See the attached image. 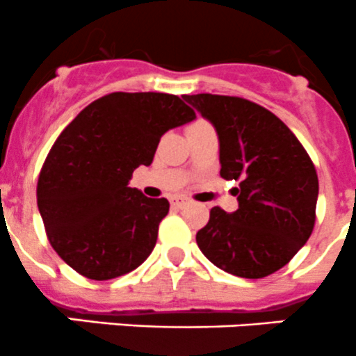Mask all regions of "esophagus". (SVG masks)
Segmentation results:
<instances>
[{"mask_svg":"<svg viewBox=\"0 0 356 356\" xmlns=\"http://www.w3.org/2000/svg\"><path fill=\"white\" fill-rule=\"evenodd\" d=\"M171 204H173L175 207H179V209H181V207H185L186 204H188V199H185V197H177V199L171 200Z\"/></svg>","mask_w":356,"mask_h":356,"instance_id":"1","label":"esophagus"}]
</instances>
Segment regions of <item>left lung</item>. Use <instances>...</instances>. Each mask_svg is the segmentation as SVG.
I'll return each mask as SVG.
<instances>
[{"label":"left lung","mask_w":356,"mask_h":356,"mask_svg":"<svg viewBox=\"0 0 356 356\" xmlns=\"http://www.w3.org/2000/svg\"><path fill=\"white\" fill-rule=\"evenodd\" d=\"M220 138L221 178L235 179L238 209L214 206L197 232L213 265L242 279H263L306 244L316 220L318 177L308 152L273 112L227 95H183Z\"/></svg>","instance_id":"1"}]
</instances>
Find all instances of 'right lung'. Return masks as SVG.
Returning <instances> with one entry per match:
<instances>
[{
  "instance_id": "1",
  "label": "right lung",
  "mask_w": 356,
  "mask_h": 356,
  "mask_svg": "<svg viewBox=\"0 0 356 356\" xmlns=\"http://www.w3.org/2000/svg\"><path fill=\"white\" fill-rule=\"evenodd\" d=\"M193 118L177 95L115 91L60 133L41 168L38 207L51 248L79 275L115 279L149 258L170 202L128 181L150 166L168 129Z\"/></svg>"
}]
</instances>
